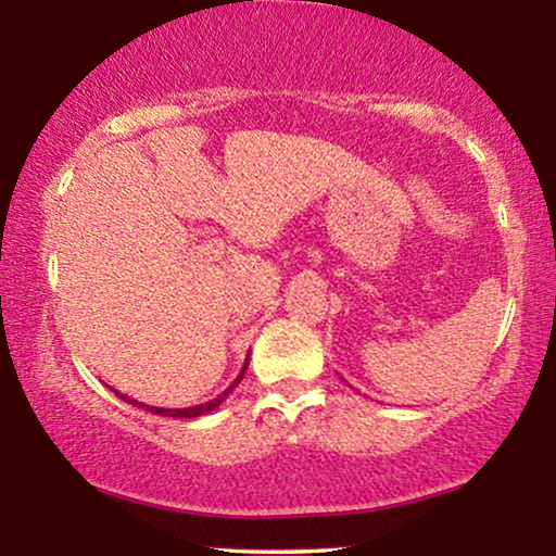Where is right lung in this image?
Here are the masks:
<instances>
[{"mask_svg": "<svg viewBox=\"0 0 556 556\" xmlns=\"http://www.w3.org/2000/svg\"><path fill=\"white\" fill-rule=\"evenodd\" d=\"M248 359H250V354H248ZM248 359H245V364H242V369H240V375H238V379H235V382L227 387V390L223 392V394H217L215 400H210V402H204V405H194V407H177V409H164V407H151V405H141L139 400H128V397H124V394H118L121 400H126L128 405H136V407H147L149 413H156V415H166V417H200V415H207V413H212V409H217L219 405H223V402L227 400V394H230L235 387L240 384V379H242V375H245V369H248Z\"/></svg>", "mask_w": 556, "mask_h": 556, "instance_id": "right-lung-1", "label": "right lung"}]
</instances>
